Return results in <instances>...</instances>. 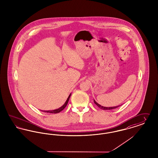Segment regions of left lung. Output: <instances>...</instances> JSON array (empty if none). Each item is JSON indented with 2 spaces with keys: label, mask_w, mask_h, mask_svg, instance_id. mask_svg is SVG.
<instances>
[{
  "label": "left lung",
  "mask_w": 158,
  "mask_h": 158,
  "mask_svg": "<svg viewBox=\"0 0 158 158\" xmlns=\"http://www.w3.org/2000/svg\"><path fill=\"white\" fill-rule=\"evenodd\" d=\"M94 103H95L96 105H97L99 108H101V109H102V110H113V109H114V108H117V107H118L119 106H120V105H118V106H110V107H106V106H102V105H100V104H99L98 103H97L96 101H95V99H94Z\"/></svg>",
  "instance_id": "left-lung-1"
}]
</instances>
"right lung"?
Segmentation results:
<instances>
[{"label": "right lung", "mask_w": 158, "mask_h": 158, "mask_svg": "<svg viewBox=\"0 0 158 158\" xmlns=\"http://www.w3.org/2000/svg\"><path fill=\"white\" fill-rule=\"evenodd\" d=\"M71 94L69 95V96H68V98H67V99H66V102H64V104L62 106H60V108H57V109H56V110H53L44 111V112H46V113H60L61 111L63 110V109L66 107V106L68 104V102L69 99V98H70V97H71Z\"/></svg>", "instance_id": "1"}]
</instances>
